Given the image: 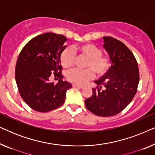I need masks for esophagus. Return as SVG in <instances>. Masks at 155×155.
Here are the masks:
<instances>
[{"label":"esophagus","mask_w":155,"mask_h":155,"mask_svg":"<svg viewBox=\"0 0 155 155\" xmlns=\"http://www.w3.org/2000/svg\"><path fill=\"white\" fill-rule=\"evenodd\" d=\"M73 87H77V88H79V89H81V88L83 87V86L79 85V84H73Z\"/></svg>","instance_id":"esophagus-1"}]
</instances>
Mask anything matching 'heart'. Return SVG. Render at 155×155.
<instances>
[{"instance_id":"obj_1","label":"heart","mask_w":155,"mask_h":155,"mask_svg":"<svg viewBox=\"0 0 155 155\" xmlns=\"http://www.w3.org/2000/svg\"><path fill=\"white\" fill-rule=\"evenodd\" d=\"M73 50L80 55H84L87 61L84 70L74 69L68 73L67 78L70 82L76 84H84L92 80L94 73L97 77L104 75L111 67V61L107 55L101 54V49L94 44L87 43L75 46ZM61 65L65 68H70L75 63V54L73 50L66 48L60 54Z\"/></svg>"}]
</instances>
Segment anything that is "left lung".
I'll use <instances>...</instances> for the list:
<instances>
[{
  "label": "left lung",
  "instance_id": "left-lung-1",
  "mask_svg": "<svg viewBox=\"0 0 155 155\" xmlns=\"http://www.w3.org/2000/svg\"><path fill=\"white\" fill-rule=\"evenodd\" d=\"M104 47L109 54L111 66L92 89L85 106L95 115H116L128 106L137 90L140 75L137 62L132 51L119 40L104 37Z\"/></svg>",
  "mask_w": 155,
  "mask_h": 155
}]
</instances>
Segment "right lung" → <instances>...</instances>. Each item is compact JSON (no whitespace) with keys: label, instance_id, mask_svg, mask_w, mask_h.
Masks as SVG:
<instances>
[{"label":"right lung","instance_id":"right-lung-1","mask_svg":"<svg viewBox=\"0 0 155 155\" xmlns=\"http://www.w3.org/2000/svg\"><path fill=\"white\" fill-rule=\"evenodd\" d=\"M66 37L45 33L34 37L20 53L15 67V80L25 103L39 112H48L65 102V94L72 84L63 81L60 54L65 49ZM53 74L57 84L50 82Z\"/></svg>","mask_w":155,"mask_h":155}]
</instances>
